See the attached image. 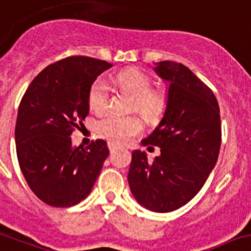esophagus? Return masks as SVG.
I'll return each instance as SVG.
<instances>
[{
	"label": "esophagus",
	"mask_w": 251,
	"mask_h": 251,
	"mask_svg": "<svg viewBox=\"0 0 251 251\" xmlns=\"http://www.w3.org/2000/svg\"><path fill=\"white\" fill-rule=\"evenodd\" d=\"M107 145H108V149H109V151H111V152H113L114 150L118 148V147H117L116 143H113V142H108V144H107Z\"/></svg>",
	"instance_id": "esophagus-1"
}]
</instances>
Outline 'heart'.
<instances>
[{"label": "heart", "instance_id": "1", "mask_svg": "<svg viewBox=\"0 0 251 251\" xmlns=\"http://www.w3.org/2000/svg\"><path fill=\"white\" fill-rule=\"evenodd\" d=\"M116 82L133 96V106L149 118H155L163 111L165 97L161 92L151 90V81L138 69H127L116 75ZM109 88L103 78L92 82L88 91V104L94 111H102L108 101ZM143 129L142 122L133 116L108 113L99 119L100 135L117 144H127Z\"/></svg>", "mask_w": 251, "mask_h": 251}]
</instances>
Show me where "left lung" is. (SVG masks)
I'll return each mask as SVG.
<instances>
[{
    "instance_id": "obj_1",
    "label": "left lung",
    "mask_w": 251,
    "mask_h": 251,
    "mask_svg": "<svg viewBox=\"0 0 251 251\" xmlns=\"http://www.w3.org/2000/svg\"><path fill=\"white\" fill-rule=\"evenodd\" d=\"M154 70L170 83L168 101L164 117L142 144L159 147L161 154L150 163L144 151L134 150L128 182L143 207L166 213L190 202L216 166L221 116L211 88L185 65L160 61Z\"/></svg>"
}]
</instances>
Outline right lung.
I'll return each instance as SVG.
<instances>
[{"mask_svg": "<svg viewBox=\"0 0 251 251\" xmlns=\"http://www.w3.org/2000/svg\"><path fill=\"white\" fill-rule=\"evenodd\" d=\"M112 64L88 56H69L47 66L28 86L18 108L16 150L20 168L38 199L52 207L85 200L109 150L104 140L86 149L70 135L90 111L92 82Z\"/></svg>", "mask_w": 251, "mask_h": 251, "instance_id": "1", "label": "right lung"}]
</instances>
